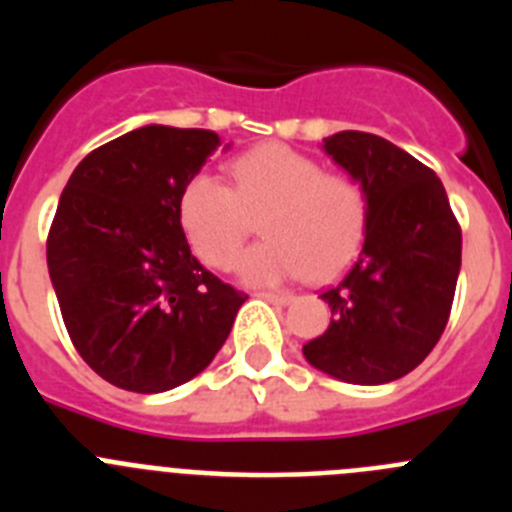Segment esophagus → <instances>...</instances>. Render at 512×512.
Returning <instances> with one entry per match:
<instances>
[{
    "label": "esophagus",
    "instance_id": "esophagus-1",
    "mask_svg": "<svg viewBox=\"0 0 512 512\" xmlns=\"http://www.w3.org/2000/svg\"><path fill=\"white\" fill-rule=\"evenodd\" d=\"M261 297H266L269 302H279V305H287V302L295 300L292 292H261Z\"/></svg>",
    "mask_w": 512,
    "mask_h": 512
}]
</instances>
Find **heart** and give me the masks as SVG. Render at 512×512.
Here are the masks:
<instances>
[{
  "mask_svg": "<svg viewBox=\"0 0 512 512\" xmlns=\"http://www.w3.org/2000/svg\"><path fill=\"white\" fill-rule=\"evenodd\" d=\"M233 187L194 174L179 194V220L192 251L215 269H230L261 217L266 241L243 253L251 284L330 279L354 259L366 233L369 202L356 179L323 171L315 158L264 143L230 164Z\"/></svg>",
  "mask_w": 512,
  "mask_h": 512,
  "instance_id": "b5f03b06",
  "label": "heart"
}]
</instances>
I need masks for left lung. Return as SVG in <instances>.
<instances>
[{
    "label": "left lung",
    "instance_id": "1",
    "mask_svg": "<svg viewBox=\"0 0 512 512\" xmlns=\"http://www.w3.org/2000/svg\"><path fill=\"white\" fill-rule=\"evenodd\" d=\"M323 148L361 182L369 220L356 264L320 295L333 320L302 354L341 382H395L431 354L449 323L459 220L441 179L390 140L343 130Z\"/></svg>",
    "mask_w": 512,
    "mask_h": 512
}]
</instances>
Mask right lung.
Masks as SVG:
<instances>
[{
  "label": "right lung",
  "mask_w": 512,
  "mask_h": 512,
  "mask_svg": "<svg viewBox=\"0 0 512 512\" xmlns=\"http://www.w3.org/2000/svg\"><path fill=\"white\" fill-rule=\"evenodd\" d=\"M212 130L146 125L94 148L63 187L48 271L79 356L120 390H174L205 369L248 295L189 251L179 194Z\"/></svg>",
  "instance_id": "add662e5"
}]
</instances>
